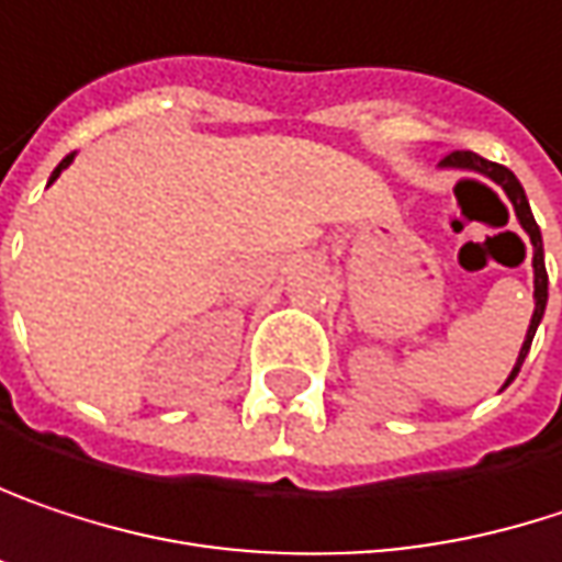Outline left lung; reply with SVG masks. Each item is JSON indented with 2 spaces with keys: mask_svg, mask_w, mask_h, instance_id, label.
<instances>
[{
  "mask_svg": "<svg viewBox=\"0 0 562 562\" xmlns=\"http://www.w3.org/2000/svg\"><path fill=\"white\" fill-rule=\"evenodd\" d=\"M440 168L482 175V177H488L492 183H498V187L505 190V196L512 200V210H515V216H518L521 229H525L527 239H530V246H533V261H530V265H533V314H530V326H527V336H525V342H521L518 362H515L512 375H508V379H505V385H502V387H508L515 379H518V372H521V366H525L527 352H530L533 333H537V326H540V319H543V311H547V268H543V239H540V226H537V220H533V213H530V203H527V193H525V187H521V180L512 175L505 165L485 161V158H479L475 151H453V155H447V158L440 161Z\"/></svg>",
  "mask_w": 562,
  "mask_h": 562,
  "instance_id": "8db88e82",
  "label": "left lung"
}]
</instances>
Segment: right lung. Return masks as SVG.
<instances>
[{
  "label": "right lung",
  "mask_w": 562,
  "mask_h": 562,
  "mask_svg": "<svg viewBox=\"0 0 562 562\" xmlns=\"http://www.w3.org/2000/svg\"><path fill=\"white\" fill-rule=\"evenodd\" d=\"M74 158H77V151H74V155H67V158H64V161H60V165L54 168V175H50V180H47V183H54V180L60 177V171H64V168H70V161H74Z\"/></svg>",
  "instance_id": "1"
}]
</instances>
